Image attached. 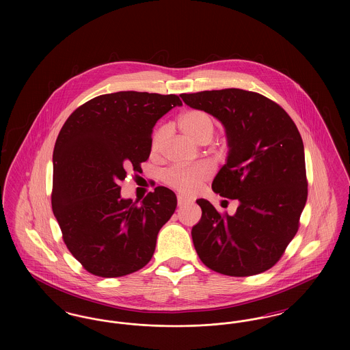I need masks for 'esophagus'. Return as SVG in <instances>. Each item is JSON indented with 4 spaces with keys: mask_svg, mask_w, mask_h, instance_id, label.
Masks as SVG:
<instances>
[{
    "mask_svg": "<svg viewBox=\"0 0 350 350\" xmlns=\"http://www.w3.org/2000/svg\"><path fill=\"white\" fill-rule=\"evenodd\" d=\"M177 203H178V207H183V206L189 204L190 200H185L183 197H178V198H177Z\"/></svg>",
    "mask_w": 350,
    "mask_h": 350,
    "instance_id": "34e87169",
    "label": "esophagus"
}]
</instances>
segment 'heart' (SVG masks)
<instances>
[{"mask_svg": "<svg viewBox=\"0 0 350 350\" xmlns=\"http://www.w3.org/2000/svg\"><path fill=\"white\" fill-rule=\"evenodd\" d=\"M180 126L183 133L197 143L210 140L215 131L214 118L202 110H189L180 117ZM165 129L157 130L152 137V150H159L164 137ZM211 176V170L206 164H196L190 167H170L163 173V180L170 187L183 196H193L198 191L200 185Z\"/></svg>", "mask_w": 350, "mask_h": 350, "instance_id": "b5f03b06", "label": "heart"}]
</instances>
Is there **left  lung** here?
<instances>
[{
	"label": "left lung",
	"instance_id": "8db88e82",
	"mask_svg": "<svg viewBox=\"0 0 350 350\" xmlns=\"http://www.w3.org/2000/svg\"><path fill=\"white\" fill-rule=\"evenodd\" d=\"M183 102L223 124L228 154L213 190L239 200L220 215L198 200L202 217L191 230L200 261L231 277H248L275 265L299 227L307 200L304 147L280 105L243 89L181 94Z\"/></svg>",
	"mask_w": 350,
	"mask_h": 350
}]
</instances>
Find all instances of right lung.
<instances>
[{"instance_id":"1","label":"right lung","mask_w":350,"mask_h":350,"mask_svg":"<svg viewBox=\"0 0 350 350\" xmlns=\"http://www.w3.org/2000/svg\"><path fill=\"white\" fill-rule=\"evenodd\" d=\"M178 96L117 92L76 109L56 139L52 156V211L73 257L89 273L114 278L146 267L157 233L177 207L164 186L140 203L120 197L119 183L142 172L156 122Z\"/></svg>"}]
</instances>
